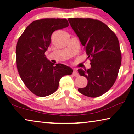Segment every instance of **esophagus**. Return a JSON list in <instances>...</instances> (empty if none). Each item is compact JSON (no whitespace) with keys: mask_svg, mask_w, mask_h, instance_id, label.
<instances>
[{"mask_svg":"<svg viewBox=\"0 0 134 134\" xmlns=\"http://www.w3.org/2000/svg\"><path fill=\"white\" fill-rule=\"evenodd\" d=\"M72 74H73V76H75V77L79 76V74L77 73V72L76 69H74V71H73V72H72Z\"/></svg>","mask_w":134,"mask_h":134,"instance_id":"esophagus-1","label":"esophagus"}]
</instances>
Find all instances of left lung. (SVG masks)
Here are the masks:
<instances>
[{"instance_id":"1","label":"left lung","mask_w":134,"mask_h":134,"mask_svg":"<svg viewBox=\"0 0 134 134\" xmlns=\"http://www.w3.org/2000/svg\"><path fill=\"white\" fill-rule=\"evenodd\" d=\"M70 25L85 47L91 67L78 72L87 79V85L79 88L85 96L96 97L105 93L115 83L121 64L119 41L103 22L91 18H69Z\"/></svg>"}]
</instances>
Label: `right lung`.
<instances>
[{
    "label": "right lung",
    "instance_id": "right-lung-1",
    "mask_svg": "<svg viewBox=\"0 0 134 134\" xmlns=\"http://www.w3.org/2000/svg\"><path fill=\"white\" fill-rule=\"evenodd\" d=\"M66 19L45 18L32 22L18 41L16 60L18 72L27 88L38 96L44 97L57 90L62 77L73 70L63 64L51 63L45 55L54 31L67 28Z\"/></svg>",
    "mask_w": 134,
    "mask_h": 134
}]
</instances>
